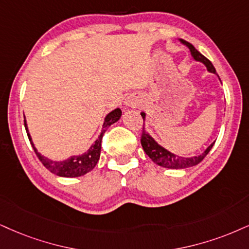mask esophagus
I'll list each match as a JSON object with an SVG mask.
<instances>
[{
  "label": "esophagus",
  "instance_id": "34e87169",
  "mask_svg": "<svg viewBox=\"0 0 249 249\" xmlns=\"http://www.w3.org/2000/svg\"><path fill=\"white\" fill-rule=\"evenodd\" d=\"M125 105H128L129 107H135V106H136V103H134V101H128Z\"/></svg>",
  "mask_w": 249,
  "mask_h": 249
}]
</instances>
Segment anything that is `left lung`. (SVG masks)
<instances>
[{"label":"left lung","mask_w":249,"mask_h":249,"mask_svg":"<svg viewBox=\"0 0 249 249\" xmlns=\"http://www.w3.org/2000/svg\"><path fill=\"white\" fill-rule=\"evenodd\" d=\"M180 41L189 48L193 59L197 61V62L203 63L204 66L207 67V70L209 72L216 73V69H214L213 63H211L207 57L203 56V55L199 53L194 46L189 44V42L183 41V40H180ZM141 115H142L143 121H145V116H146L145 113L142 112L141 113ZM141 144H142L144 151H145L146 155L152 159L153 162H156V164L161 167L174 168V170H178V168H187V167L195 166V165H197L198 162H201L204 159L205 156L209 153L211 148L213 146L214 142L211 143L210 145L204 150V152L201 153L199 156L185 158V157H180V156L178 155H174V153H172L171 151H168V150L165 149L164 146H161L160 144H158L155 140H153V137H151V135L145 130V128H143L142 137H141Z\"/></svg>","instance_id":"1"}]
</instances>
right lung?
I'll return each mask as SVG.
<instances>
[{
    "label": "right lung",
    "instance_id": "1",
    "mask_svg": "<svg viewBox=\"0 0 249 249\" xmlns=\"http://www.w3.org/2000/svg\"><path fill=\"white\" fill-rule=\"evenodd\" d=\"M121 114L122 112L120 108H115L113 109L112 112H109L108 114L106 115L105 120H104L103 129H101L100 135L98 136L96 142L89 148L88 151L83 153V155L71 156V157L64 159V160H52V159H48L47 157H45V156H42L41 153H39L38 150H36V148L35 146V144H33L32 137H31V135L29 133V128H27L25 115H24V125H25L27 136H29L31 145H32L33 150H35L36 155L38 156L39 160L42 162V165H44L48 171L52 172V173L56 174V176L59 177L77 178V177L84 176V174L89 173V172H91L94 168V166H96L100 157L101 140H103L104 134H105L107 128H108L110 124H115L116 121H119V119L121 118Z\"/></svg>",
    "mask_w": 249,
    "mask_h": 249
}]
</instances>
